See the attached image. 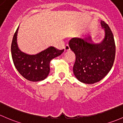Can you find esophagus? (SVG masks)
<instances>
[{
  "label": "esophagus",
  "instance_id": "esophagus-1",
  "mask_svg": "<svg viewBox=\"0 0 123 123\" xmlns=\"http://www.w3.org/2000/svg\"><path fill=\"white\" fill-rule=\"evenodd\" d=\"M70 49V47H69V45H68V44H67V45L64 47V50H65V51H69Z\"/></svg>",
  "mask_w": 123,
  "mask_h": 123
}]
</instances>
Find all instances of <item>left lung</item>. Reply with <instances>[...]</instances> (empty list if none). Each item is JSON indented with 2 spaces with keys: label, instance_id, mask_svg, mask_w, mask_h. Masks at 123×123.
<instances>
[{
  "label": "left lung",
  "instance_id": "8db88e82",
  "mask_svg": "<svg viewBox=\"0 0 123 123\" xmlns=\"http://www.w3.org/2000/svg\"><path fill=\"white\" fill-rule=\"evenodd\" d=\"M105 37L100 43H93L91 37L73 38L69 47L74 53L76 61L73 70L80 82L93 84L99 82L108 73L113 66L116 55L114 35L108 24L101 21Z\"/></svg>",
  "mask_w": 123,
  "mask_h": 123
}]
</instances>
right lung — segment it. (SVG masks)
I'll list each match as a JSON object with an SVG mask.
<instances>
[{
	"label": "right lung",
	"instance_id": "obj_1",
	"mask_svg": "<svg viewBox=\"0 0 123 123\" xmlns=\"http://www.w3.org/2000/svg\"><path fill=\"white\" fill-rule=\"evenodd\" d=\"M19 26L13 35L11 44V54L14 65L19 73L27 80L38 82L45 79L50 73V63L54 58L61 55L64 51L54 47H50L44 51L30 55L22 52L17 44Z\"/></svg>",
	"mask_w": 123,
	"mask_h": 123
}]
</instances>
